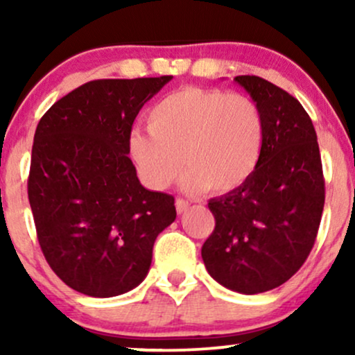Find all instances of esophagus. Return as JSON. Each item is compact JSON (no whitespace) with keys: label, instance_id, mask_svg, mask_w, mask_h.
Masks as SVG:
<instances>
[{"label":"esophagus","instance_id":"1","mask_svg":"<svg viewBox=\"0 0 355 355\" xmlns=\"http://www.w3.org/2000/svg\"><path fill=\"white\" fill-rule=\"evenodd\" d=\"M175 209H177L178 214H183V211L189 209V202H185L183 198H177L175 200Z\"/></svg>","mask_w":355,"mask_h":355}]
</instances>
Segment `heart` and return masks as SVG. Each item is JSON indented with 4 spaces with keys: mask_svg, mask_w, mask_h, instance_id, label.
<instances>
[{
    "mask_svg": "<svg viewBox=\"0 0 355 355\" xmlns=\"http://www.w3.org/2000/svg\"><path fill=\"white\" fill-rule=\"evenodd\" d=\"M148 128L130 132L128 153L141 180L155 190L172 185L183 160L187 191L230 193L252 177L262 155V113L240 93L175 89L150 110Z\"/></svg>",
    "mask_w": 355,
    "mask_h": 355,
    "instance_id": "b5f03b06",
    "label": "heart"
}]
</instances>
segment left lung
Segmentation results:
<instances>
[{
    "instance_id": "8db88e82",
    "label": "left lung",
    "mask_w": 355,
    "mask_h": 355,
    "mask_svg": "<svg viewBox=\"0 0 355 355\" xmlns=\"http://www.w3.org/2000/svg\"><path fill=\"white\" fill-rule=\"evenodd\" d=\"M263 118V145L252 177L211 198L215 229L202 247L207 272L240 294L272 291L304 266L325 200L317 133L299 100L254 75L235 76Z\"/></svg>"
}]
</instances>
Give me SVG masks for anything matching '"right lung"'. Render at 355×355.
Here are the masks:
<instances>
[{"mask_svg":"<svg viewBox=\"0 0 355 355\" xmlns=\"http://www.w3.org/2000/svg\"><path fill=\"white\" fill-rule=\"evenodd\" d=\"M173 76L95 80L56 101L35 132L28 198L51 270L89 297L144 282L175 198L146 190L128 157L141 107Z\"/></svg>","mask_w":355,"mask_h":355,"instance_id":"obj_1","label":"right lung"}]
</instances>
